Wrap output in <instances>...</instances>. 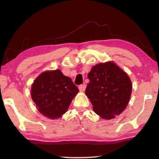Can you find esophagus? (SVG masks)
I'll return each mask as SVG.
<instances>
[{
	"label": "esophagus",
	"instance_id": "esophagus-1",
	"mask_svg": "<svg viewBox=\"0 0 159 159\" xmlns=\"http://www.w3.org/2000/svg\"><path fill=\"white\" fill-rule=\"evenodd\" d=\"M79 89L80 92H83L85 89V85H80L79 86Z\"/></svg>",
	"mask_w": 159,
	"mask_h": 159
}]
</instances>
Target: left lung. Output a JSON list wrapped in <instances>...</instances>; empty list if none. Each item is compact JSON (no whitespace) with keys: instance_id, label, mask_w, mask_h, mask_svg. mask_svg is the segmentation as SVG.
Wrapping results in <instances>:
<instances>
[{"instance_id":"obj_1","label":"left lung","mask_w":159,"mask_h":159,"mask_svg":"<svg viewBox=\"0 0 159 159\" xmlns=\"http://www.w3.org/2000/svg\"><path fill=\"white\" fill-rule=\"evenodd\" d=\"M86 96L93 109L104 120H111L126 109L130 99L132 83L128 74L113 61L92 67L87 74Z\"/></svg>"}]
</instances>
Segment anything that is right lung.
<instances>
[{
	"instance_id": "1",
	"label": "right lung",
	"mask_w": 159,
	"mask_h": 159,
	"mask_svg": "<svg viewBox=\"0 0 159 159\" xmlns=\"http://www.w3.org/2000/svg\"><path fill=\"white\" fill-rule=\"evenodd\" d=\"M31 98L37 109L49 119L56 120L65 113L78 92V87L60 70L40 74L31 86Z\"/></svg>"
}]
</instances>
